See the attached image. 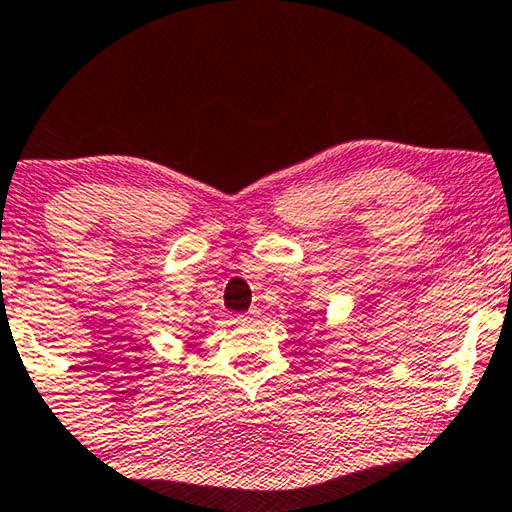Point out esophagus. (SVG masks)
<instances>
[{"instance_id":"obj_1","label":"esophagus","mask_w":512,"mask_h":512,"mask_svg":"<svg viewBox=\"0 0 512 512\" xmlns=\"http://www.w3.org/2000/svg\"><path fill=\"white\" fill-rule=\"evenodd\" d=\"M257 318V311L253 308V311L250 313H246V315H239V318H236V322H253Z\"/></svg>"}]
</instances>
